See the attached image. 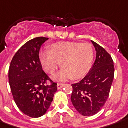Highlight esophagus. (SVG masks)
<instances>
[{"label":"esophagus","instance_id":"1","mask_svg":"<svg viewBox=\"0 0 128 128\" xmlns=\"http://www.w3.org/2000/svg\"><path fill=\"white\" fill-rule=\"evenodd\" d=\"M64 86H65V84H63V83H58L57 84V88L58 89H60L62 87H64Z\"/></svg>","mask_w":128,"mask_h":128}]
</instances>
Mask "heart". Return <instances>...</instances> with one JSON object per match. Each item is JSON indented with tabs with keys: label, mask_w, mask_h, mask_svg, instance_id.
<instances>
[{
	"label": "heart",
	"mask_w": 128,
	"mask_h": 128,
	"mask_svg": "<svg viewBox=\"0 0 128 128\" xmlns=\"http://www.w3.org/2000/svg\"><path fill=\"white\" fill-rule=\"evenodd\" d=\"M93 59V50L88 42L62 41L53 43L49 52H41L40 60L44 70L53 74L61 62L62 70L54 76L60 80L70 78L78 80L89 71Z\"/></svg>",
	"instance_id": "heart-1"
}]
</instances>
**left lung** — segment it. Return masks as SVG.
Wrapping results in <instances>:
<instances>
[{"label":"left lung","mask_w":128,"mask_h":128,"mask_svg":"<svg viewBox=\"0 0 128 128\" xmlns=\"http://www.w3.org/2000/svg\"><path fill=\"white\" fill-rule=\"evenodd\" d=\"M96 50V59L89 73L77 83L72 84L71 101L82 116H93L100 111L107 100L114 76L111 55L91 40Z\"/></svg>","instance_id":"obj_1"}]
</instances>
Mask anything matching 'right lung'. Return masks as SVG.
<instances>
[{"label": "right lung", "instance_id": "right-lung-1", "mask_svg": "<svg viewBox=\"0 0 128 128\" xmlns=\"http://www.w3.org/2000/svg\"><path fill=\"white\" fill-rule=\"evenodd\" d=\"M48 39L37 37L21 47L10 62L8 78L11 92L17 107L25 115L38 118L44 115L57 90V83L42 68L39 51ZM51 82L46 85V80Z\"/></svg>", "mask_w": 128, "mask_h": 128}]
</instances>
